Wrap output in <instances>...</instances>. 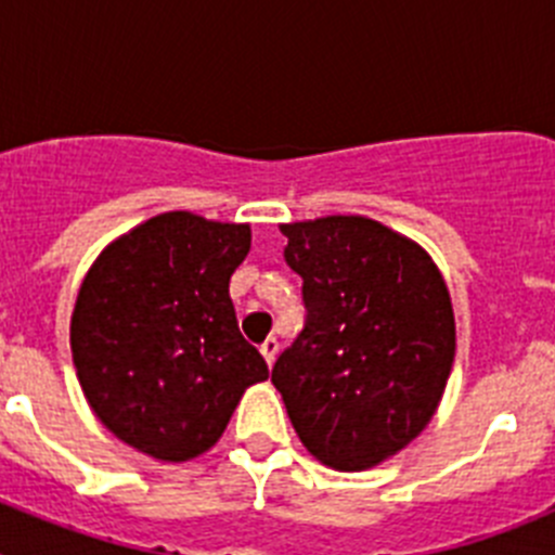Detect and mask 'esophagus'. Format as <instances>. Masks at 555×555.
Instances as JSON below:
<instances>
[{
	"mask_svg": "<svg viewBox=\"0 0 555 555\" xmlns=\"http://www.w3.org/2000/svg\"><path fill=\"white\" fill-rule=\"evenodd\" d=\"M278 350H281V345H278V338H272V336H269L267 341H263V345H261V356H263V361H267L269 366L274 364V358H278Z\"/></svg>",
	"mask_w": 555,
	"mask_h": 555,
	"instance_id": "1",
	"label": "esophagus"
}]
</instances>
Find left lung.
Listing matches in <instances>:
<instances>
[{"mask_svg": "<svg viewBox=\"0 0 555 555\" xmlns=\"http://www.w3.org/2000/svg\"><path fill=\"white\" fill-rule=\"evenodd\" d=\"M281 230L306 325L274 361L272 384L308 453L345 473L375 467L442 400L455 352L448 286L423 247L372 219Z\"/></svg>", "mask_w": 555, "mask_h": 555, "instance_id": "left-lung-1", "label": "left lung"}]
</instances>
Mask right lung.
<instances>
[{
  "mask_svg": "<svg viewBox=\"0 0 555 555\" xmlns=\"http://www.w3.org/2000/svg\"><path fill=\"white\" fill-rule=\"evenodd\" d=\"M247 253V224L175 210L121 235L86 274L72 356L86 400L121 442L194 459L217 444L244 389L267 380L228 292Z\"/></svg>",
  "mask_w": 555,
  "mask_h": 555,
  "instance_id": "right-lung-1",
  "label": "right lung"
}]
</instances>
